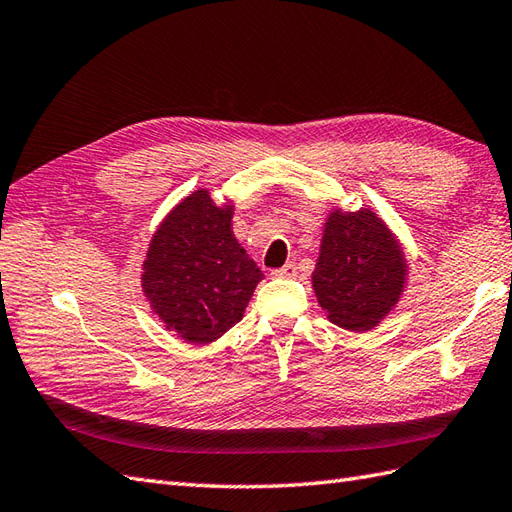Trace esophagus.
Wrapping results in <instances>:
<instances>
[{
	"mask_svg": "<svg viewBox=\"0 0 512 512\" xmlns=\"http://www.w3.org/2000/svg\"><path fill=\"white\" fill-rule=\"evenodd\" d=\"M296 275H299V266H296L294 261H290V264H285L283 268L272 270V277H281V279H292Z\"/></svg>",
	"mask_w": 512,
	"mask_h": 512,
	"instance_id": "34e87169",
	"label": "esophagus"
}]
</instances>
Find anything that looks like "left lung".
<instances>
[{
	"instance_id": "1",
	"label": "left lung",
	"mask_w": 512,
	"mask_h": 512,
	"mask_svg": "<svg viewBox=\"0 0 512 512\" xmlns=\"http://www.w3.org/2000/svg\"><path fill=\"white\" fill-rule=\"evenodd\" d=\"M403 279L401 248L373 211L331 213L312 275L331 323L349 331L373 329L399 301Z\"/></svg>"
}]
</instances>
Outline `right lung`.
<instances>
[{"label":"right lung","instance_id":"right-lung-1","mask_svg":"<svg viewBox=\"0 0 512 512\" xmlns=\"http://www.w3.org/2000/svg\"><path fill=\"white\" fill-rule=\"evenodd\" d=\"M233 209L209 192L187 196L152 237L144 292L165 327L192 344H207L240 323L261 270L231 231Z\"/></svg>","mask_w":512,"mask_h":512}]
</instances>
